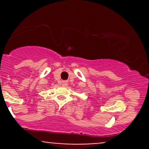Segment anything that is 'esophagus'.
<instances>
[{"instance_id": "esophagus-1", "label": "esophagus", "mask_w": 149, "mask_h": 149, "mask_svg": "<svg viewBox=\"0 0 149 149\" xmlns=\"http://www.w3.org/2000/svg\"><path fill=\"white\" fill-rule=\"evenodd\" d=\"M67 84H68L67 80H63V81H61V85H63V86H66Z\"/></svg>"}]
</instances>
